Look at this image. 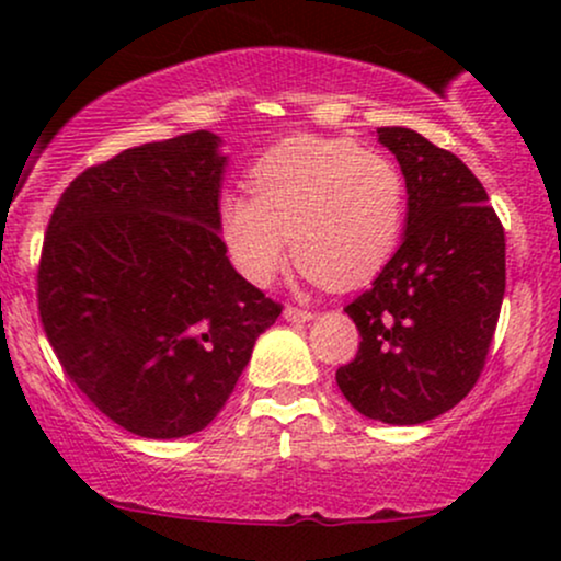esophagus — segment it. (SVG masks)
Masks as SVG:
<instances>
[{"label": "esophagus", "mask_w": 561, "mask_h": 561, "mask_svg": "<svg viewBox=\"0 0 561 561\" xmlns=\"http://www.w3.org/2000/svg\"><path fill=\"white\" fill-rule=\"evenodd\" d=\"M285 319H287V321H295V324H306V321L313 319V313L306 311V308L287 306V308H285Z\"/></svg>", "instance_id": "34e87169"}]
</instances>
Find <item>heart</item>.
I'll return each instance as SVG.
<instances>
[{"mask_svg":"<svg viewBox=\"0 0 561 561\" xmlns=\"http://www.w3.org/2000/svg\"><path fill=\"white\" fill-rule=\"evenodd\" d=\"M250 195L224 192L216 229L231 263L268 285L293 259L319 285L358 287L398 253L405 179L385 152L353 139L293 137L250 171Z\"/></svg>","mask_w":561,"mask_h":561,"instance_id":"b5f03b06","label":"heart"}]
</instances>
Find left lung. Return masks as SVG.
<instances>
[{"instance_id": "obj_1", "label": "left lung", "mask_w": 561, "mask_h": 561, "mask_svg": "<svg viewBox=\"0 0 561 561\" xmlns=\"http://www.w3.org/2000/svg\"><path fill=\"white\" fill-rule=\"evenodd\" d=\"M405 179L398 253L345 313L362 332L337 385L358 414L422 424L454 409L485 366L506 289V242L480 179L403 126L377 128Z\"/></svg>"}]
</instances>
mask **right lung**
Masks as SVG:
<instances>
[{"label":"right lung","instance_id":"obj_1","mask_svg":"<svg viewBox=\"0 0 561 561\" xmlns=\"http://www.w3.org/2000/svg\"><path fill=\"white\" fill-rule=\"evenodd\" d=\"M218 147L192 131L87 169L57 199L38 261V313L70 382L152 440L208 427L282 313L218 237Z\"/></svg>","mask_w":561,"mask_h":561}]
</instances>
